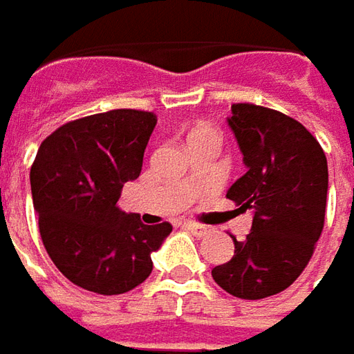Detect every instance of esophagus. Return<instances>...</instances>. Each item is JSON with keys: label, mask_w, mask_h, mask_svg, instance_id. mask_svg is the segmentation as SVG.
<instances>
[{"label": "esophagus", "mask_w": 354, "mask_h": 354, "mask_svg": "<svg viewBox=\"0 0 354 354\" xmlns=\"http://www.w3.org/2000/svg\"><path fill=\"white\" fill-rule=\"evenodd\" d=\"M185 227H187L193 236H196V238H205V236L210 234V227L203 226V224H187Z\"/></svg>", "instance_id": "1"}]
</instances>
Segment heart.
<instances>
[{"mask_svg":"<svg viewBox=\"0 0 354 354\" xmlns=\"http://www.w3.org/2000/svg\"><path fill=\"white\" fill-rule=\"evenodd\" d=\"M203 136H216V132H214V130H212V128L201 127V128H196V130H194L193 134H191V140H194V138H203Z\"/></svg>","mask_w":354,"mask_h":354,"instance_id":"1","label":"heart"}]
</instances>
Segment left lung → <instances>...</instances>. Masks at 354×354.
<instances>
[{
    "label": "left lung",
    "instance_id": "obj_1",
    "mask_svg": "<svg viewBox=\"0 0 354 354\" xmlns=\"http://www.w3.org/2000/svg\"><path fill=\"white\" fill-rule=\"evenodd\" d=\"M234 130L248 173L227 191L253 224L234 257L212 269L226 292L261 300L286 290L314 255L327 205V160L319 142L298 120L274 109L236 103Z\"/></svg>",
    "mask_w": 354,
    "mask_h": 354
}]
</instances>
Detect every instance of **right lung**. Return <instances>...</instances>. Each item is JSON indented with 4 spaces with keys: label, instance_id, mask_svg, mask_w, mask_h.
<instances>
[{
    "label": "right lung",
    "instance_id": "right-lung-1",
    "mask_svg": "<svg viewBox=\"0 0 354 354\" xmlns=\"http://www.w3.org/2000/svg\"><path fill=\"white\" fill-rule=\"evenodd\" d=\"M158 118L115 109L62 124L40 144L30 167L32 205L42 243L58 271L89 292L124 294L146 281L151 253L169 222L146 226L122 212V185L142 171Z\"/></svg>",
    "mask_w": 354,
    "mask_h": 354
}]
</instances>
